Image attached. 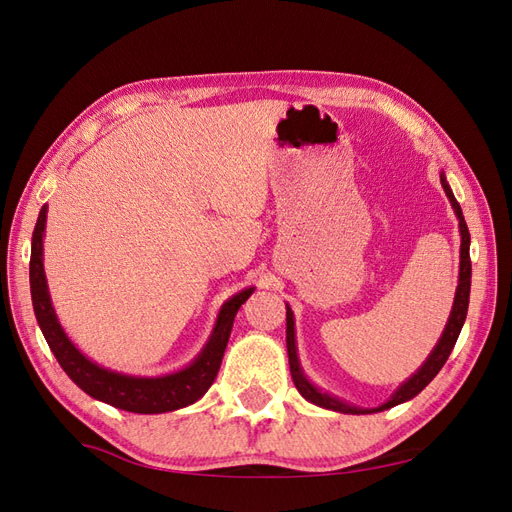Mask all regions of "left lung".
Here are the masks:
<instances>
[{
	"label": "left lung",
	"mask_w": 512,
	"mask_h": 512,
	"mask_svg": "<svg viewBox=\"0 0 512 512\" xmlns=\"http://www.w3.org/2000/svg\"><path fill=\"white\" fill-rule=\"evenodd\" d=\"M440 183L442 188L451 200V205L455 209V215L459 220V232H461V252H459V284L455 290V301H453V309H451V316H448L446 327L438 339L436 348L431 350V354L425 359V363L418 367L414 374L399 386V389L389 397L386 404L378 406V408H359V406H350L348 401L333 397L329 393H322L316 384H312L307 380V376L303 374L301 369V361H299V354H297V335H294V314L290 305L286 303V348H288V363H290V374H292V382L297 386V391L309 401V404L320 406V408H327L333 412H342V414H374V412H382V410H389L393 406L404 404V401H410L412 397H416L421 393L425 386L438 376V371L444 367L448 354L453 352L455 344H457V337L461 333L463 322H466L468 316V303H470V284H472V262H470V232H468V224L463 220V213L461 207L457 203V198L451 190V185H448L444 173H440Z\"/></svg>",
	"instance_id": "8db88e82"
}]
</instances>
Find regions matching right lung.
I'll return each instance as SVG.
<instances>
[{
  "instance_id": "obj_1",
  "label": "right lung",
  "mask_w": 512,
  "mask_h": 512,
  "mask_svg": "<svg viewBox=\"0 0 512 512\" xmlns=\"http://www.w3.org/2000/svg\"><path fill=\"white\" fill-rule=\"evenodd\" d=\"M46 211H49V207L44 205L40 209L38 222L34 228L32 260H29V286H32V303L40 331L51 352L55 354L57 363L70 376V380L94 399L136 414L173 412L190 406L203 397L220 371L222 356L232 331V322H235L239 307L250 299L254 286L232 294V297L220 307L218 320H215V327L207 339V344L188 367L166 376L119 374V371L100 367L98 363L87 359V356L70 342L64 327L59 324L44 275L42 239L46 228Z\"/></svg>"
}]
</instances>
